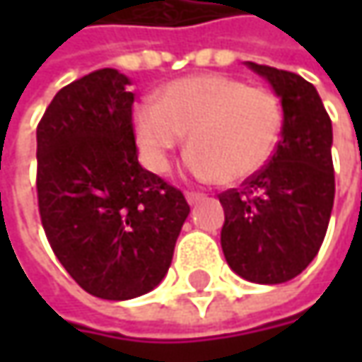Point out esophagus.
Wrapping results in <instances>:
<instances>
[{
	"instance_id": "34e87169",
	"label": "esophagus",
	"mask_w": 362,
	"mask_h": 362,
	"mask_svg": "<svg viewBox=\"0 0 362 362\" xmlns=\"http://www.w3.org/2000/svg\"><path fill=\"white\" fill-rule=\"evenodd\" d=\"M185 197H187V202L191 203V205H195V203L203 202V199H205L207 195H203V193H197V191H187V193H185Z\"/></svg>"
}]
</instances>
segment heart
Masks as SVG:
<instances>
[{"label":"heart","instance_id":"heart-1","mask_svg":"<svg viewBox=\"0 0 362 362\" xmlns=\"http://www.w3.org/2000/svg\"><path fill=\"white\" fill-rule=\"evenodd\" d=\"M146 165L165 173L189 132V167L202 181L238 183L256 175L274 155L284 127L276 92L247 86L226 74L175 80L159 103L145 100L134 115Z\"/></svg>","mask_w":362,"mask_h":362}]
</instances>
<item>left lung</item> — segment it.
I'll use <instances>...</instances> for the list:
<instances>
[{
    "label": "left lung",
    "mask_w": 362,
    "mask_h": 362,
    "mask_svg": "<svg viewBox=\"0 0 362 362\" xmlns=\"http://www.w3.org/2000/svg\"><path fill=\"white\" fill-rule=\"evenodd\" d=\"M247 66L280 96L284 127L270 160L242 189L219 193L221 250L238 276L282 284L306 270L327 235L334 203L332 122L310 82L264 64Z\"/></svg>",
    "instance_id": "left-lung-1"
}]
</instances>
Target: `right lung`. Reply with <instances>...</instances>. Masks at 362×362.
Masks as SVG:
<instances>
[{
	"label": "right lung",
	"instance_id": "right-lung-1",
	"mask_svg": "<svg viewBox=\"0 0 362 362\" xmlns=\"http://www.w3.org/2000/svg\"><path fill=\"white\" fill-rule=\"evenodd\" d=\"M129 78L64 86L37 122V209L66 272L92 296L136 298L165 278L189 216L181 189L141 167Z\"/></svg>",
	"mask_w": 362,
	"mask_h": 362
}]
</instances>
